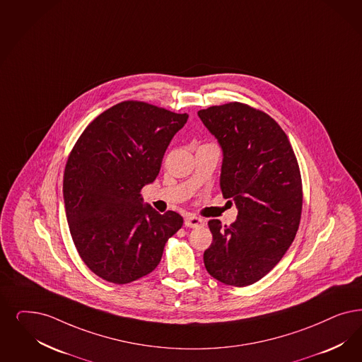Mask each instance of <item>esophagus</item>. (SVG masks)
Returning <instances> with one entry per match:
<instances>
[{
  "label": "esophagus",
  "instance_id": "1",
  "mask_svg": "<svg viewBox=\"0 0 362 362\" xmlns=\"http://www.w3.org/2000/svg\"><path fill=\"white\" fill-rule=\"evenodd\" d=\"M204 225V221L202 218H198L195 215H187L185 218V226L186 227H191V228H197V227H202Z\"/></svg>",
  "mask_w": 362,
  "mask_h": 362
}]
</instances>
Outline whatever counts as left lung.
<instances>
[{"instance_id": "left-lung-1", "label": "left lung", "mask_w": 362, "mask_h": 362, "mask_svg": "<svg viewBox=\"0 0 362 362\" xmlns=\"http://www.w3.org/2000/svg\"><path fill=\"white\" fill-rule=\"evenodd\" d=\"M198 115L223 150L221 188L238 207L234 223L209 222L204 266L225 285L249 286L274 269L297 234L303 199L298 162L285 131L261 110L233 101Z\"/></svg>"}]
</instances>
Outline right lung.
I'll list each match as a JSON object with an SVG mask.
<instances>
[{
  "mask_svg": "<svg viewBox=\"0 0 362 362\" xmlns=\"http://www.w3.org/2000/svg\"><path fill=\"white\" fill-rule=\"evenodd\" d=\"M187 119L127 100L100 113L77 139L64 171L65 214L80 258L101 279L124 285L150 274L183 225L177 212L144 206L140 191L156 179Z\"/></svg>",
  "mask_w": 362,
  "mask_h": 362,
  "instance_id": "obj_1",
  "label": "right lung"
}]
</instances>
